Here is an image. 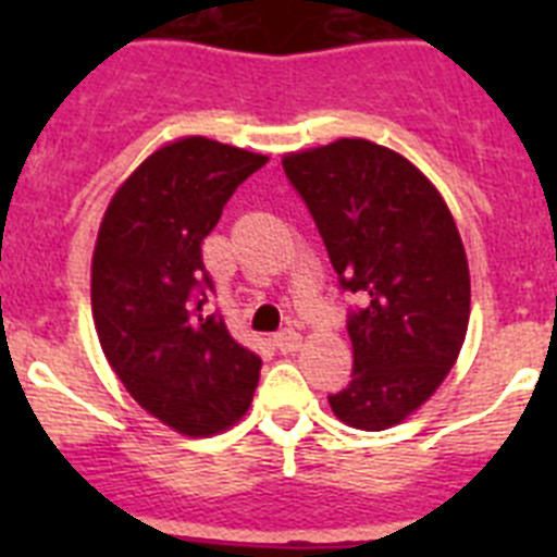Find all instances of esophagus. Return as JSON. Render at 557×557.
Masks as SVG:
<instances>
[{
	"label": "esophagus",
	"instance_id": "1",
	"mask_svg": "<svg viewBox=\"0 0 557 557\" xmlns=\"http://www.w3.org/2000/svg\"><path fill=\"white\" fill-rule=\"evenodd\" d=\"M273 343L282 354H293V351H298V348H301V334L295 332V329H284V332L275 334Z\"/></svg>",
	"mask_w": 557,
	"mask_h": 557
}]
</instances>
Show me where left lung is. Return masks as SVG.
Listing matches in <instances>:
<instances>
[{
  "instance_id": "1",
  "label": "left lung",
  "mask_w": 557,
  "mask_h": 557,
  "mask_svg": "<svg viewBox=\"0 0 557 557\" xmlns=\"http://www.w3.org/2000/svg\"><path fill=\"white\" fill-rule=\"evenodd\" d=\"M282 164L343 289L366 301L348 321L351 382L329 405L354 430H391L435 396L460 357L471 314L460 231L424 172L376 141L337 139Z\"/></svg>"
}]
</instances>
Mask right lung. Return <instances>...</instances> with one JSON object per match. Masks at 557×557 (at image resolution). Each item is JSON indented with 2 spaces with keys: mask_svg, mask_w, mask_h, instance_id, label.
Instances as JSON below:
<instances>
[{
  "mask_svg": "<svg viewBox=\"0 0 557 557\" xmlns=\"http://www.w3.org/2000/svg\"><path fill=\"white\" fill-rule=\"evenodd\" d=\"M268 156L206 136L150 152L113 191L91 256V314L108 366L141 410L186 437L248 412L262 359L203 314L200 245Z\"/></svg>",
  "mask_w": 557,
  "mask_h": 557,
  "instance_id": "add662e5",
  "label": "right lung"
}]
</instances>
